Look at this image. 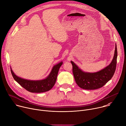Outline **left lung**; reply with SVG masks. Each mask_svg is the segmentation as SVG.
Wrapping results in <instances>:
<instances>
[{
  "instance_id": "1",
  "label": "left lung",
  "mask_w": 126,
  "mask_h": 126,
  "mask_svg": "<svg viewBox=\"0 0 126 126\" xmlns=\"http://www.w3.org/2000/svg\"><path fill=\"white\" fill-rule=\"evenodd\" d=\"M117 48L116 44L113 59L110 64L96 73H86L83 72L73 62L72 71L77 84L86 90H95L102 87L113 76L116 68Z\"/></svg>"
}]
</instances>
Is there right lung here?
<instances>
[{
	"label": "right lung",
	"mask_w": 126,
	"mask_h": 126,
	"mask_svg": "<svg viewBox=\"0 0 126 126\" xmlns=\"http://www.w3.org/2000/svg\"><path fill=\"white\" fill-rule=\"evenodd\" d=\"M60 62L55 65L49 75L45 79L39 81H31L24 79L15 75L11 69V72L14 79L26 90L32 93H42L49 91L55 85L58 71L62 64Z\"/></svg>",
	"instance_id": "obj_1"
}]
</instances>
